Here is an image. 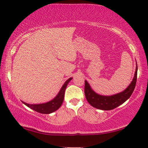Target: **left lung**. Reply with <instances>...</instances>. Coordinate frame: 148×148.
<instances>
[{
    "mask_svg": "<svg viewBox=\"0 0 148 148\" xmlns=\"http://www.w3.org/2000/svg\"><path fill=\"white\" fill-rule=\"evenodd\" d=\"M137 72L138 66H136L133 80L132 81L128 87L120 93L112 96H102L96 93L90 87L88 82L85 80L84 93L88 103L92 106L102 110H113L120 105L122 104L133 93L136 84V80H137Z\"/></svg>",
    "mask_w": 148,
    "mask_h": 148,
    "instance_id": "8db88e82",
    "label": "left lung"
}]
</instances>
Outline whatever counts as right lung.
<instances>
[{"label":"right lung","mask_w":148,"mask_h":148,"mask_svg":"<svg viewBox=\"0 0 148 148\" xmlns=\"http://www.w3.org/2000/svg\"><path fill=\"white\" fill-rule=\"evenodd\" d=\"M72 78H70L65 82L64 84L62 87L61 88L60 92H58V94H57V96L53 99V100H50V102L43 103H39V104H30V103H27L23 102L24 104H25L26 106L30 108V109H32L34 111L41 114H48L50 113H52L55 111H56L59 108H60L62 102L64 101V92L66 88V86L69 83V82L71 80Z\"/></svg>","instance_id":"1"}]
</instances>
